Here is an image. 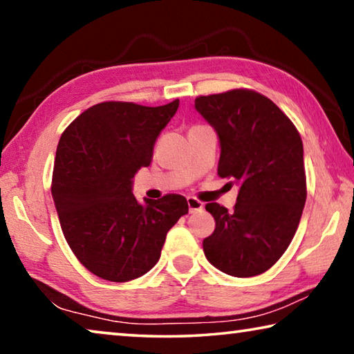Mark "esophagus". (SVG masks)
<instances>
[{
  "instance_id": "1",
  "label": "esophagus",
  "mask_w": 354,
  "mask_h": 354,
  "mask_svg": "<svg viewBox=\"0 0 354 354\" xmlns=\"http://www.w3.org/2000/svg\"><path fill=\"white\" fill-rule=\"evenodd\" d=\"M187 205H189V212H192V214L201 211L203 206H205L200 200L194 198V196H189V198H187Z\"/></svg>"
}]
</instances>
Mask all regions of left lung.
Instances as JSON below:
<instances>
[{"instance_id": "1", "label": "left lung", "mask_w": 354, "mask_h": 354, "mask_svg": "<svg viewBox=\"0 0 354 354\" xmlns=\"http://www.w3.org/2000/svg\"><path fill=\"white\" fill-rule=\"evenodd\" d=\"M217 131L218 176L241 185L234 211L207 203L215 230L203 241L207 261L237 278L256 277L289 247L306 203L303 142L270 98L251 88L195 98Z\"/></svg>"}]
</instances>
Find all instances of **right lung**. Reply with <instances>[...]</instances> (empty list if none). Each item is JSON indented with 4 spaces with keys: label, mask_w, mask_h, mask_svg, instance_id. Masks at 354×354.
<instances>
[{
    "label": "right lung",
    "mask_w": 354,
    "mask_h": 354,
    "mask_svg": "<svg viewBox=\"0 0 354 354\" xmlns=\"http://www.w3.org/2000/svg\"><path fill=\"white\" fill-rule=\"evenodd\" d=\"M179 100L149 107L98 103L71 122L57 143L51 194L68 247L88 272L127 283L151 270L165 236L189 212L183 195L137 203L133 178L153 159L156 139Z\"/></svg>",
    "instance_id": "right-lung-1"
}]
</instances>
